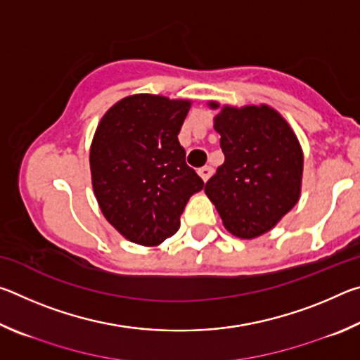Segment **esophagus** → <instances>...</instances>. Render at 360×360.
Listing matches in <instances>:
<instances>
[{
    "mask_svg": "<svg viewBox=\"0 0 360 360\" xmlns=\"http://www.w3.org/2000/svg\"><path fill=\"white\" fill-rule=\"evenodd\" d=\"M198 174H200V178H202L205 182L208 181L210 178H211V174H212V168L211 167H202V168H198Z\"/></svg>",
    "mask_w": 360,
    "mask_h": 360,
    "instance_id": "obj_1",
    "label": "esophagus"
}]
</instances>
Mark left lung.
I'll list each match as a JSON object with an SVG mask.
<instances>
[{"label": "left lung", "instance_id": "1", "mask_svg": "<svg viewBox=\"0 0 360 360\" xmlns=\"http://www.w3.org/2000/svg\"><path fill=\"white\" fill-rule=\"evenodd\" d=\"M208 105L221 108L216 101ZM214 130L221 135L225 160L206 182L205 193L231 235L257 238L300 198V143L283 115L266 105L222 106Z\"/></svg>", "mask_w": 360, "mask_h": 360}]
</instances>
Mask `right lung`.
<instances>
[{
	"mask_svg": "<svg viewBox=\"0 0 360 360\" xmlns=\"http://www.w3.org/2000/svg\"><path fill=\"white\" fill-rule=\"evenodd\" d=\"M191 105L160 95L125 96L96 127L90 146L96 202L136 245L158 246L173 236L188 198L205 186L178 139Z\"/></svg>",
	"mask_w": 360,
	"mask_h": 360,
	"instance_id": "right-lung-1",
	"label": "right lung"
}]
</instances>
